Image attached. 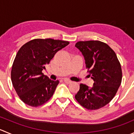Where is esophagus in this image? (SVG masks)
<instances>
[{
	"label": "esophagus",
	"instance_id": "obj_1",
	"mask_svg": "<svg viewBox=\"0 0 134 134\" xmlns=\"http://www.w3.org/2000/svg\"><path fill=\"white\" fill-rule=\"evenodd\" d=\"M63 81H64L66 83H67V84H69V83H71V81L69 80H68V79H64L63 80Z\"/></svg>",
	"mask_w": 134,
	"mask_h": 134
}]
</instances>
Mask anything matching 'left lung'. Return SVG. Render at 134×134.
Wrapping results in <instances>:
<instances>
[{"label":"left lung","instance_id":"left-lung-1","mask_svg":"<svg viewBox=\"0 0 134 134\" xmlns=\"http://www.w3.org/2000/svg\"><path fill=\"white\" fill-rule=\"evenodd\" d=\"M75 47L84 56L86 69L94 80L92 87L81 83L75 99L90 110L101 108L117 93L122 81V69L115 52L100 41H78Z\"/></svg>","mask_w":134,"mask_h":134}]
</instances>
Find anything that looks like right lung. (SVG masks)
Masks as SVG:
<instances>
[{
    "label": "right lung",
    "instance_id": "obj_1",
    "mask_svg": "<svg viewBox=\"0 0 134 134\" xmlns=\"http://www.w3.org/2000/svg\"><path fill=\"white\" fill-rule=\"evenodd\" d=\"M69 44V41L53 39H35L20 48L12 65L11 79L24 103L37 107L52 97L59 81L51 80L42 71L56 52Z\"/></svg>",
    "mask_w": 134,
    "mask_h": 134
}]
</instances>
